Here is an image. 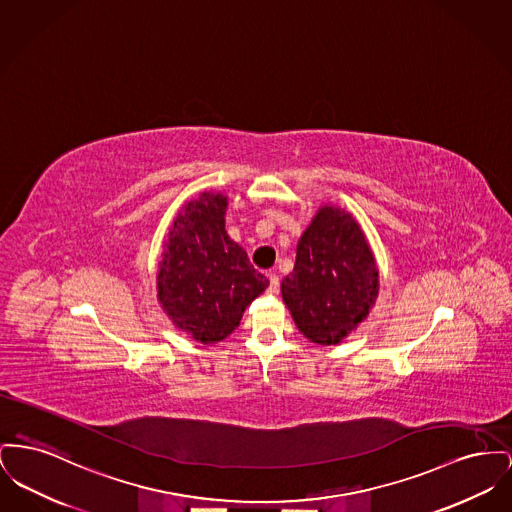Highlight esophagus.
<instances>
[{"label":"esophagus","mask_w":512,"mask_h":512,"mask_svg":"<svg viewBox=\"0 0 512 512\" xmlns=\"http://www.w3.org/2000/svg\"><path fill=\"white\" fill-rule=\"evenodd\" d=\"M269 276V292H278V286H280V278H278V274L276 272H269L267 274Z\"/></svg>","instance_id":"esophagus-1"}]
</instances>
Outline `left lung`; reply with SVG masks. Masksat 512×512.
<instances>
[{
  "label": "left lung",
  "mask_w": 512,
  "mask_h": 512,
  "mask_svg": "<svg viewBox=\"0 0 512 512\" xmlns=\"http://www.w3.org/2000/svg\"><path fill=\"white\" fill-rule=\"evenodd\" d=\"M282 300L301 334L321 346L342 342L369 315L379 294V269L356 218L321 207L298 241L296 265Z\"/></svg>",
  "instance_id": "8db88e82"
}]
</instances>
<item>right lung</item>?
Returning <instances> with one entry per match:
<instances>
[{"mask_svg": "<svg viewBox=\"0 0 512 512\" xmlns=\"http://www.w3.org/2000/svg\"><path fill=\"white\" fill-rule=\"evenodd\" d=\"M228 197L201 193L181 207L164 241L158 265V301L172 323L203 344L224 340L240 325L245 307L265 292L255 271L226 234Z\"/></svg>", "mask_w": 512, "mask_h": 512, "instance_id": "obj_1", "label": "right lung"}]
</instances>
